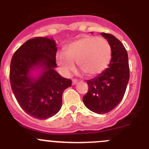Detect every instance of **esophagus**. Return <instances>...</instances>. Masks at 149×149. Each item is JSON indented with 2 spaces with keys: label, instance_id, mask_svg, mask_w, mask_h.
Instances as JSON below:
<instances>
[{
  "label": "esophagus",
  "instance_id": "1",
  "mask_svg": "<svg viewBox=\"0 0 149 149\" xmlns=\"http://www.w3.org/2000/svg\"><path fill=\"white\" fill-rule=\"evenodd\" d=\"M77 80H76V79H74V80H72V85H75V84H77Z\"/></svg>",
  "mask_w": 149,
  "mask_h": 149
}]
</instances>
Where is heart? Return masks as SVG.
Segmentation results:
<instances>
[{
    "label": "heart",
    "instance_id": "heart-1",
    "mask_svg": "<svg viewBox=\"0 0 149 149\" xmlns=\"http://www.w3.org/2000/svg\"><path fill=\"white\" fill-rule=\"evenodd\" d=\"M111 47L104 39L93 36H85L71 43L66 52H60L56 56V62L60 70L68 75L75 69L77 63L80 69L93 77L101 73L111 60Z\"/></svg>",
    "mask_w": 149,
    "mask_h": 149
}]
</instances>
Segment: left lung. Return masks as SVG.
Wrapping results in <instances>:
<instances>
[{
    "instance_id": "obj_1",
    "label": "left lung",
    "mask_w": 149,
    "mask_h": 149,
    "mask_svg": "<svg viewBox=\"0 0 149 149\" xmlns=\"http://www.w3.org/2000/svg\"><path fill=\"white\" fill-rule=\"evenodd\" d=\"M101 35L110 43L112 58L108 68L86 81L89 90L83 98L85 106L98 114L109 113L120 103L130 77L128 56L122 43L110 33Z\"/></svg>"
}]
</instances>
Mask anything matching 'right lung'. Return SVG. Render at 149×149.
<instances>
[{
  "instance_id": "add662e5",
  "label": "right lung",
  "mask_w": 149,
  "mask_h": 149,
  "mask_svg": "<svg viewBox=\"0 0 149 149\" xmlns=\"http://www.w3.org/2000/svg\"><path fill=\"white\" fill-rule=\"evenodd\" d=\"M56 43L53 38L27 40L13 54L10 79L18 103L30 116L46 119L62 107L63 91L72 81L62 77L56 68Z\"/></svg>"
}]
</instances>
